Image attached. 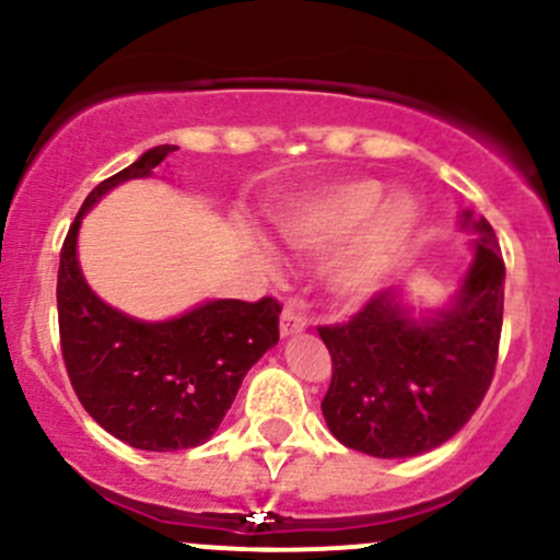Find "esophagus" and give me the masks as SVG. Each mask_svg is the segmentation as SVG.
<instances>
[{
  "mask_svg": "<svg viewBox=\"0 0 560 560\" xmlns=\"http://www.w3.org/2000/svg\"><path fill=\"white\" fill-rule=\"evenodd\" d=\"M305 329H308V322H305L303 313L294 308V305H287L281 311V337H294Z\"/></svg>",
  "mask_w": 560,
  "mask_h": 560,
  "instance_id": "34e87169",
  "label": "esophagus"
}]
</instances>
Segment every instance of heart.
<instances>
[{"mask_svg": "<svg viewBox=\"0 0 560 560\" xmlns=\"http://www.w3.org/2000/svg\"><path fill=\"white\" fill-rule=\"evenodd\" d=\"M377 180H340L298 196L279 214L281 238L300 255H324L329 292L361 300L377 292L396 273L417 229V210L401 196L383 200ZM262 260L276 268L273 252L260 247Z\"/></svg>", "mask_w": 560, "mask_h": 560, "instance_id": "1", "label": "heart"}]
</instances>
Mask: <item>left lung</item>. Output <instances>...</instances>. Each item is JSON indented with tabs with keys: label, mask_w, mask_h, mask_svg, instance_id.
<instances>
[{
	"label": "left lung",
	"mask_w": 560,
	"mask_h": 560,
	"mask_svg": "<svg viewBox=\"0 0 560 560\" xmlns=\"http://www.w3.org/2000/svg\"><path fill=\"white\" fill-rule=\"evenodd\" d=\"M459 231L472 249L444 303L415 305L404 287H390L348 324L318 329L331 353L322 411L348 450L417 457L481 407L500 348L505 262L487 218L463 210Z\"/></svg>",
	"instance_id": "obj_1"
}]
</instances>
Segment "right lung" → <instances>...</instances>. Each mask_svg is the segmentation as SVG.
I'll return each instance as SVG.
<instances>
[{
    "instance_id": "1",
    "label": "right lung",
    "mask_w": 560,
    "mask_h": 560,
    "mask_svg": "<svg viewBox=\"0 0 560 560\" xmlns=\"http://www.w3.org/2000/svg\"><path fill=\"white\" fill-rule=\"evenodd\" d=\"M177 145H153L92 188L60 252L58 322L71 385L92 420L143 452L205 444L242 380L279 342V303L205 300L180 316L143 322L97 298L79 266V229L103 196L153 177Z\"/></svg>"
}]
</instances>
